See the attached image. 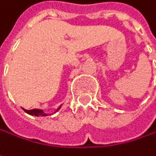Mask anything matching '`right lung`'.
Returning a JSON list of instances; mask_svg holds the SVG:
<instances>
[{"instance_id":"right-lung-1","label":"right lung","mask_w":156,"mask_h":156,"mask_svg":"<svg viewBox=\"0 0 156 156\" xmlns=\"http://www.w3.org/2000/svg\"><path fill=\"white\" fill-rule=\"evenodd\" d=\"M60 107H61V106H60ZM60 107L57 109V111L60 108ZM23 110H24L26 113H28L29 115H35V116H46V115H48V114H45V113L43 112V110H41V109L35 108V109H31V110H26V109H23Z\"/></svg>"}]
</instances>
